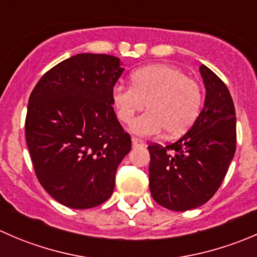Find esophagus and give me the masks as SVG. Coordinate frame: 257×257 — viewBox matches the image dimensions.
<instances>
[{
    "label": "esophagus",
    "mask_w": 257,
    "mask_h": 257,
    "mask_svg": "<svg viewBox=\"0 0 257 257\" xmlns=\"http://www.w3.org/2000/svg\"><path fill=\"white\" fill-rule=\"evenodd\" d=\"M132 143H133V147H144V141H142V139L137 138V137H133L132 138Z\"/></svg>",
    "instance_id": "34e87169"
}]
</instances>
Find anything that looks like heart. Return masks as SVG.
Returning a JSON list of instances; mask_svg holds the SVG:
<instances>
[{
  "mask_svg": "<svg viewBox=\"0 0 257 257\" xmlns=\"http://www.w3.org/2000/svg\"><path fill=\"white\" fill-rule=\"evenodd\" d=\"M112 100L121 123H131L134 115L148 112L132 124V131L150 137L165 131L178 137L191 128L200 114L203 92L196 80L183 69L170 64H154L132 74V85L113 88Z\"/></svg>",
  "mask_w": 257,
  "mask_h": 257,
  "instance_id": "1",
  "label": "heart"
}]
</instances>
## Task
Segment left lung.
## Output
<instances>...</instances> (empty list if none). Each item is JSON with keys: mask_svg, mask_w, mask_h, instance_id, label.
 I'll return each mask as SVG.
<instances>
[{"mask_svg": "<svg viewBox=\"0 0 257 257\" xmlns=\"http://www.w3.org/2000/svg\"><path fill=\"white\" fill-rule=\"evenodd\" d=\"M204 108L190 131L165 147L150 144L149 188L159 205L186 211L214 196L236 149V116L229 89L201 64Z\"/></svg>", "mask_w": 257, "mask_h": 257, "instance_id": "8db88e82", "label": "left lung"}]
</instances>
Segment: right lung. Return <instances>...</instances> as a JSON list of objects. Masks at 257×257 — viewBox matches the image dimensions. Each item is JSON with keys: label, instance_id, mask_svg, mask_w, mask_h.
I'll use <instances>...</instances> for the list:
<instances>
[{"label": "right lung", "instance_id": "obj_1", "mask_svg": "<svg viewBox=\"0 0 257 257\" xmlns=\"http://www.w3.org/2000/svg\"><path fill=\"white\" fill-rule=\"evenodd\" d=\"M123 71L114 56L76 54L31 93L26 142L38 181L62 205L90 209L113 194L116 168L132 149L112 100Z\"/></svg>", "mask_w": 257, "mask_h": 257}]
</instances>
